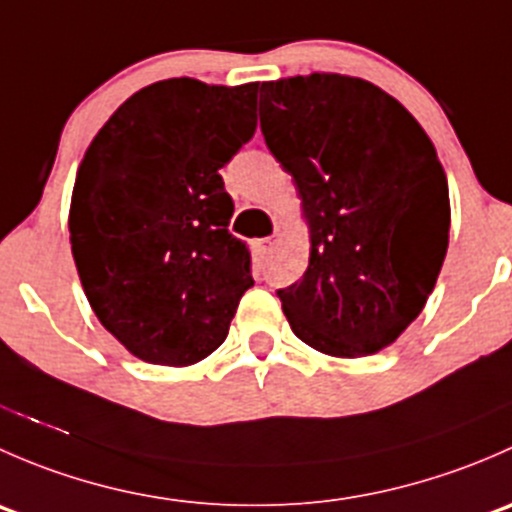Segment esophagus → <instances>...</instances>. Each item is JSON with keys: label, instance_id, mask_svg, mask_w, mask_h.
I'll return each instance as SVG.
<instances>
[{"label": "esophagus", "instance_id": "obj_1", "mask_svg": "<svg viewBox=\"0 0 512 512\" xmlns=\"http://www.w3.org/2000/svg\"><path fill=\"white\" fill-rule=\"evenodd\" d=\"M275 242H277V235L265 237V240H260V250L267 255V252H272V247H275Z\"/></svg>", "mask_w": 512, "mask_h": 512}]
</instances>
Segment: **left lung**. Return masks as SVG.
Returning a JSON list of instances; mask_svg holds the SVG:
<instances>
[{"mask_svg":"<svg viewBox=\"0 0 512 512\" xmlns=\"http://www.w3.org/2000/svg\"><path fill=\"white\" fill-rule=\"evenodd\" d=\"M260 128L292 175L309 265L280 289L292 332L356 359L421 314L448 250V180L421 123L379 86L344 74L265 81Z\"/></svg>","mask_w":512,"mask_h":512,"instance_id":"8db88e82","label":"left lung"}]
</instances>
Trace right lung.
Wrapping results in <instances>:
<instances>
[{"mask_svg": "<svg viewBox=\"0 0 512 512\" xmlns=\"http://www.w3.org/2000/svg\"><path fill=\"white\" fill-rule=\"evenodd\" d=\"M257 84L165 79L116 108L71 193V252L98 322L133 356L190 366L255 280L220 168L257 128Z\"/></svg>", "mask_w": 512, "mask_h": 512, "instance_id": "obj_1", "label": "right lung"}]
</instances>
